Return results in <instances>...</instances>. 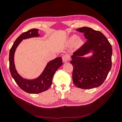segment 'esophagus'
<instances>
[{
    "label": "esophagus",
    "instance_id": "34e87169",
    "mask_svg": "<svg viewBox=\"0 0 122 122\" xmlns=\"http://www.w3.org/2000/svg\"><path fill=\"white\" fill-rule=\"evenodd\" d=\"M70 59L69 56L68 55H65L62 56V60L64 62H67Z\"/></svg>",
    "mask_w": 122,
    "mask_h": 122
}]
</instances>
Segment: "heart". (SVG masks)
I'll return each instance as SVG.
<instances>
[{
	"mask_svg": "<svg viewBox=\"0 0 122 122\" xmlns=\"http://www.w3.org/2000/svg\"><path fill=\"white\" fill-rule=\"evenodd\" d=\"M67 42L69 44H73L75 43L76 47H80L82 45L83 41L81 39L78 38L77 35L73 34L69 37V38L67 40Z\"/></svg>",
	"mask_w": 122,
	"mask_h": 122,
	"instance_id": "b5f03b06",
	"label": "heart"
}]
</instances>
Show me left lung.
I'll return each mask as SVG.
<instances>
[{
	"label": "left lung",
	"mask_w": 122,
	"mask_h": 122,
	"mask_svg": "<svg viewBox=\"0 0 122 122\" xmlns=\"http://www.w3.org/2000/svg\"><path fill=\"white\" fill-rule=\"evenodd\" d=\"M76 30L84 33L86 41L71 56L73 82L77 87L84 89L98 87L111 70L112 47L100 31L86 27ZM90 53V56H84Z\"/></svg>",
	"instance_id": "obj_1"
}]
</instances>
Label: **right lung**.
<instances>
[{"mask_svg": "<svg viewBox=\"0 0 122 122\" xmlns=\"http://www.w3.org/2000/svg\"><path fill=\"white\" fill-rule=\"evenodd\" d=\"M40 36L38 29H31L23 33L14 41L9 53L10 71L12 77L22 90L30 94H39L49 89L52 83L55 71L63 65L61 57H56L49 61L40 75L33 79L24 78L18 73L14 63V54L16 48L22 40L38 38Z\"/></svg>", "mask_w": 122, "mask_h": 122, "instance_id": "right-lung-1", "label": "right lung"}]
</instances>
